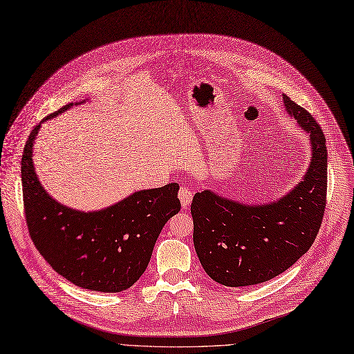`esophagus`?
<instances>
[{
	"label": "esophagus",
	"mask_w": 354,
	"mask_h": 354,
	"mask_svg": "<svg viewBox=\"0 0 354 354\" xmlns=\"http://www.w3.org/2000/svg\"><path fill=\"white\" fill-rule=\"evenodd\" d=\"M192 198H194V192L189 188L184 187V188L179 189V200L182 203V207L187 208L191 204Z\"/></svg>",
	"instance_id": "1"
}]
</instances>
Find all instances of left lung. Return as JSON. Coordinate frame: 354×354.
Instances as JSON below:
<instances>
[{
    "label": "left lung",
    "instance_id": "1",
    "mask_svg": "<svg viewBox=\"0 0 354 354\" xmlns=\"http://www.w3.org/2000/svg\"><path fill=\"white\" fill-rule=\"evenodd\" d=\"M284 106L310 134L312 162L305 179L277 203L243 205L203 191L194 195V246L214 281L243 287L268 281L308 252L326 205L325 136L305 108L283 95Z\"/></svg>",
    "mask_w": 354,
    "mask_h": 354
}]
</instances>
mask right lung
<instances>
[{
    "label": "right lung",
    "mask_w": 354,
    "mask_h": 354,
    "mask_svg": "<svg viewBox=\"0 0 354 354\" xmlns=\"http://www.w3.org/2000/svg\"><path fill=\"white\" fill-rule=\"evenodd\" d=\"M39 128L29 134L21 159L24 217L35 246L59 276L78 287L127 290L146 271L166 221L180 210L179 185L138 191L102 212L71 210L52 200L35 174L32 147Z\"/></svg>",
    "instance_id": "add662e5"
}]
</instances>
